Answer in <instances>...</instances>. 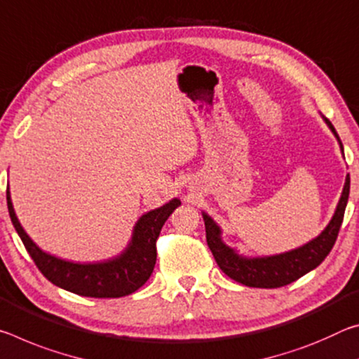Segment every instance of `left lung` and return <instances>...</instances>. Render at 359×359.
<instances>
[{"mask_svg":"<svg viewBox=\"0 0 359 359\" xmlns=\"http://www.w3.org/2000/svg\"><path fill=\"white\" fill-rule=\"evenodd\" d=\"M323 119L331 128L334 137L337 138L340 151L344 154L342 141H340L336 128L326 117H323ZM348 194L350 175H346L342 196H340L337 208L334 211V216L329 221V224L325 227V231L318 237H315L309 243L299 246L296 250L264 257H246L238 255L233 248L222 242L221 227L203 211L202 216L205 221V231H207V243L219 269L227 277L238 281V283L250 287H280L290 285L292 281L304 277L305 273H309L310 270L318 267L329 255V251L332 250L339 235V229L342 226Z\"/></svg>","mask_w":359,"mask_h":359,"instance_id":"obj_1","label":"left lung"}]
</instances>
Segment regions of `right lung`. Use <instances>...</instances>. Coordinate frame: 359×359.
<instances>
[{"label":"right lung","instance_id":"add662e5","mask_svg":"<svg viewBox=\"0 0 359 359\" xmlns=\"http://www.w3.org/2000/svg\"><path fill=\"white\" fill-rule=\"evenodd\" d=\"M6 198L11 221L41 273L62 290L84 297H122L143 286L156 266V240L161 229L175 208L181 205L180 198H172L162 207L141 216L133 227L130 242L119 256L102 262L81 264L60 259L41 250L17 219L9 187Z\"/></svg>","mask_w":359,"mask_h":359}]
</instances>
